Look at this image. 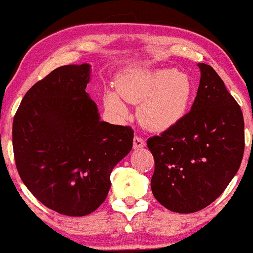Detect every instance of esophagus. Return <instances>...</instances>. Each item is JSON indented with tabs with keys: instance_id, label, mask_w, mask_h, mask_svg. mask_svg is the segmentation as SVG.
<instances>
[{
	"instance_id": "esophagus-1",
	"label": "esophagus",
	"mask_w": 253,
	"mask_h": 253,
	"mask_svg": "<svg viewBox=\"0 0 253 253\" xmlns=\"http://www.w3.org/2000/svg\"><path fill=\"white\" fill-rule=\"evenodd\" d=\"M145 145H146V143H145V140L143 139V138L139 137V136H134V138H133V148L138 150V148L144 147Z\"/></svg>"
}]
</instances>
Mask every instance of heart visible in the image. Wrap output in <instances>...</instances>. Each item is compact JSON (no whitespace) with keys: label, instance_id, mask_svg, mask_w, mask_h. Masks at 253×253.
<instances>
[{"label":"heart","instance_id":"b5f03b06","mask_svg":"<svg viewBox=\"0 0 253 253\" xmlns=\"http://www.w3.org/2000/svg\"><path fill=\"white\" fill-rule=\"evenodd\" d=\"M193 84L176 69L134 68L123 72L116 82V92L105 93L106 108L116 116H124L130 103L143 102L138 110L141 124L148 130L164 131L177 124L191 105Z\"/></svg>","mask_w":253,"mask_h":253}]
</instances>
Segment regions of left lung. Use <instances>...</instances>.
<instances>
[{
	"label": "left lung",
	"instance_id": "obj_1",
	"mask_svg": "<svg viewBox=\"0 0 253 253\" xmlns=\"http://www.w3.org/2000/svg\"><path fill=\"white\" fill-rule=\"evenodd\" d=\"M198 67L200 84L191 110L147 139L154 158L152 192L176 213H193L212 204L236 175L244 153L240 105L211 65Z\"/></svg>",
	"mask_w": 253,
	"mask_h": 253
}]
</instances>
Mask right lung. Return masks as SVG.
<instances>
[{"mask_svg":"<svg viewBox=\"0 0 253 253\" xmlns=\"http://www.w3.org/2000/svg\"><path fill=\"white\" fill-rule=\"evenodd\" d=\"M88 81V64L55 69L26 92L12 123L23 183L68 216L87 215L105 202L110 172L132 148V127L99 120Z\"/></svg>","mask_w":253,"mask_h":253,"instance_id":"add662e5","label":"right lung"}]
</instances>
